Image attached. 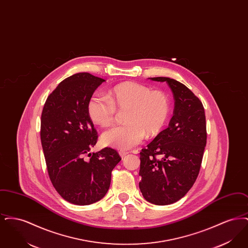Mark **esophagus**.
Segmentation results:
<instances>
[{
  "instance_id": "1",
  "label": "esophagus",
  "mask_w": 248,
  "mask_h": 248,
  "mask_svg": "<svg viewBox=\"0 0 248 248\" xmlns=\"http://www.w3.org/2000/svg\"><path fill=\"white\" fill-rule=\"evenodd\" d=\"M119 154H120V155L122 156V158H124V156H126V154H128V153H125V152H119Z\"/></svg>"
}]
</instances>
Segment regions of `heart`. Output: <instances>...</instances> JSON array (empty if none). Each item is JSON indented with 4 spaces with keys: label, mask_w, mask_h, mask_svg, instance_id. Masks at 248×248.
Returning a JSON list of instances; mask_svg holds the SVG:
<instances>
[{
    "label": "heart",
    "mask_w": 248,
    "mask_h": 248,
    "mask_svg": "<svg viewBox=\"0 0 248 248\" xmlns=\"http://www.w3.org/2000/svg\"><path fill=\"white\" fill-rule=\"evenodd\" d=\"M149 92L150 89L142 85L132 83H122L107 94L108 103L101 98L91 100L89 104V115L93 122L101 127H108L114 123L115 111L126 109L124 121L131 125L113 128L106 132L102 136V141L105 145H113L121 150H126L141 141L144 134L151 137L161 130L165 124L167 110L165 105H162L161 110L156 102H151L143 109L142 108L148 102L156 98L153 93L146 94ZM144 94L146 95L144 96ZM142 95L144 96L142 97Z\"/></svg>",
    "instance_id": "b5f03b06"
}]
</instances>
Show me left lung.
Here are the masks:
<instances>
[{"label":"left lung","mask_w":248,"mask_h":248,"mask_svg":"<svg viewBox=\"0 0 248 248\" xmlns=\"http://www.w3.org/2000/svg\"><path fill=\"white\" fill-rule=\"evenodd\" d=\"M152 80L168 83L176 101L168 128L140 153V189L148 202L166 205L185 196L198 177L206 145L205 115L199 98L184 84L166 77Z\"/></svg>","instance_id":"obj_1"}]
</instances>
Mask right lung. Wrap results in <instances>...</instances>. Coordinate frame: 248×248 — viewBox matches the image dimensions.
I'll return each mask as SVG.
<instances>
[{
  "label": "right lung",
  "mask_w": 248,
  "mask_h": 248,
  "mask_svg": "<svg viewBox=\"0 0 248 248\" xmlns=\"http://www.w3.org/2000/svg\"><path fill=\"white\" fill-rule=\"evenodd\" d=\"M103 82L87 72L70 76L48 96L42 112L41 141L49 177L60 196L77 205L106 195L111 171L121 161L109 148L91 152L97 133L88 105Z\"/></svg>",
  "instance_id": "1"
}]
</instances>
